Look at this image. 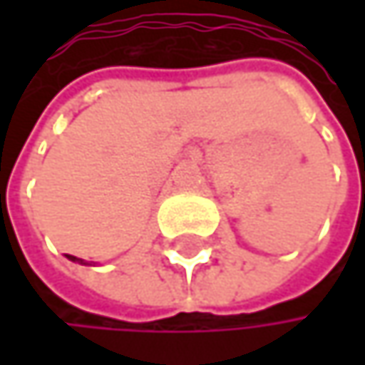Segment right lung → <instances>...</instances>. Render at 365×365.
<instances>
[{
  "mask_svg": "<svg viewBox=\"0 0 365 365\" xmlns=\"http://www.w3.org/2000/svg\"><path fill=\"white\" fill-rule=\"evenodd\" d=\"M67 257H69L71 262H78V264H86V262H84L82 257H76V255H69V254H67Z\"/></svg>",
  "mask_w": 365,
  "mask_h": 365,
  "instance_id": "1",
  "label": "right lung"
}]
</instances>
